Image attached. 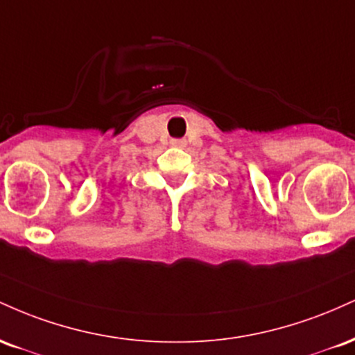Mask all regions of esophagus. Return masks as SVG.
<instances>
[{"label": "esophagus", "mask_w": 355, "mask_h": 355, "mask_svg": "<svg viewBox=\"0 0 355 355\" xmlns=\"http://www.w3.org/2000/svg\"><path fill=\"white\" fill-rule=\"evenodd\" d=\"M172 145H175V146H183V145H185V140H173Z\"/></svg>", "instance_id": "esophagus-1"}]
</instances>
